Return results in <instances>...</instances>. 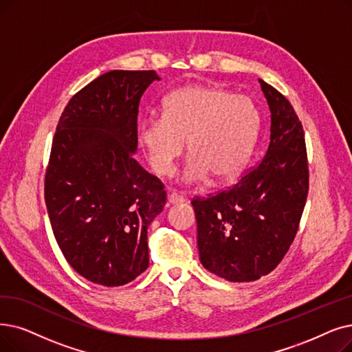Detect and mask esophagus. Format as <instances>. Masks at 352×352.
<instances>
[{
    "instance_id": "34e87169",
    "label": "esophagus",
    "mask_w": 352,
    "mask_h": 352,
    "mask_svg": "<svg viewBox=\"0 0 352 352\" xmlns=\"http://www.w3.org/2000/svg\"><path fill=\"white\" fill-rule=\"evenodd\" d=\"M184 201H186V197L184 195H181L178 192H170V194H168V206L184 203Z\"/></svg>"
}]
</instances>
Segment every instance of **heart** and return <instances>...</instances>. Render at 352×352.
<instances>
[{
  "instance_id": "obj_1",
  "label": "heart",
  "mask_w": 352,
  "mask_h": 352,
  "mask_svg": "<svg viewBox=\"0 0 352 352\" xmlns=\"http://www.w3.org/2000/svg\"><path fill=\"white\" fill-rule=\"evenodd\" d=\"M258 120L248 96L219 86L188 85L164 99L161 118L141 122L138 140L157 174H171L187 142L190 158L182 181L192 184L211 175L212 181L224 182L246 164Z\"/></svg>"
}]
</instances>
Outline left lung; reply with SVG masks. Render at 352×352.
Returning <instances> with one entry per match:
<instances>
[{"mask_svg": "<svg viewBox=\"0 0 352 352\" xmlns=\"http://www.w3.org/2000/svg\"><path fill=\"white\" fill-rule=\"evenodd\" d=\"M258 83L270 109L266 155L232 188L191 201L200 262L230 282L257 280L280 263L309 188L300 120L280 91Z\"/></svg>", "mask_w": 352, "mask_h": 352, "instance_id": "obj_1", "label": "left lung"}]
</instances>
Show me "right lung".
Here are the masks:
<instances>
[{"instance_id":"obj_1","label":"right lung","mask_w":352,"mask_h":352,"mask_svg":"<svg viewBox=\"0 0 352 352\" xmlns=\"http://www.w3.org/2000/svg\"><path fill=\"white\" fill-rule=\"evenodd\" d=\"M154 70H112L76 94L58 119L44 181L56 241L85 279L122 286L149 265L148 226L166 200L135 161L138 108Z\"/></svg>"}]
</instances>
